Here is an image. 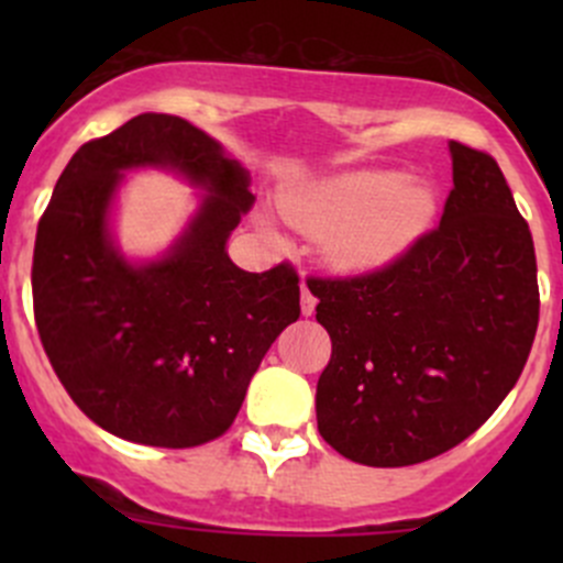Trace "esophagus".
<instances>
[{"label": "esophagus", "instance_id": "1", "mask_svg": "<svg viewBox=\"0 0 563 563\" xmlns=\"http://www.w3.org/2000/svg\"><path fill=\"white\" fill-rule=\"evenodd\" d=\"M299 305H302V316L316 313V297H313V291L305 286V283H302V299H299Z\"/></svg>", "mask_w": 563, "mask_h": 563}]
</instances>
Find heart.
<instances>
[{"instance_id": "heart-1", "label": "heart", "mask_w": 563, "mask_h": 563, "mask_svg": "<svg viewBox=\"0 0 563 563\" xmlns=\"http://www.w3.org/2000/svg\"><path fill=\"white\" fill-rule=\"evenodd\" d=\"M283 218L299 231L329 236V255L343 269H376L406 253L428 231L435 198L395 172L329 176L280 201ZM272 236V229L264 223Z\"/></svg>"}]
</instances>
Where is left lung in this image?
Instances as JSON below:
<instances>
[{
  "mask_svg": "<svg viewBox=\"0 0 563 563\" xmlns=\"http://www.w3.org/2000/svg\"><path fill=\"white\" fill-rule=\"evenodd\" d=\"M441 223L382 269L308 277L332 356L318 433L362 465L400 468L468 439L518 384L539 323L533 240L501 168L450 141Z\"/></svg>",
  "mask_w": 563,
  "mask_h": 563,
  "instance_id": "8db88e82",
  "label": "left lung"
}]
</instances>
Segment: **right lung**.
<instances>
[{
	"mask_svg": "<svg viewBox=\"0 0 563 563\" xmlns=\"http://www.w3.org/2000/svg\"><path fill=\"white\" fill-rule=\"evenodd\" d=\"M144 165L210 196L163 260L130 265L107 209L121 172ZM253 201L245 168L172 113L133 117L70 157L37 223L32 299L51 367L95 424L166 450L231 428L264 354L302 313L291 264L255 275L225 253Z\"/></svg>",
	"mask_w": 563,
	"mask_h": 563,
	"instance_id": "1",
	"label": "right lung"
}]
</instances>
